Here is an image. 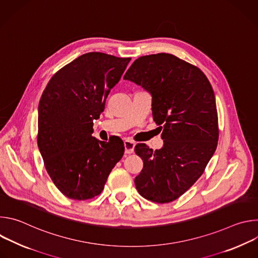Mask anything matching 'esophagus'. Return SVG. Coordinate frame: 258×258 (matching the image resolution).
<instances>
[{"instance_id": "esophagus-1", "label": "esophagus", "mask_w": 258, "mask_h": 258, "mask_svg": "<svg viewBox=\"0 0 258 258\" xmlns=\"http://www.w3.org/2000/svg\"><path fill=\"white\" fill-rule=\"evenodd\" d=\"M136 144L130 140H125L124 141V149H125V154H131L134 152Z\"/></svg>"}]
</instances>
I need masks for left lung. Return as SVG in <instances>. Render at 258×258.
I'll return each mask as SVG.
<instances>
[{"mask_svg": "<svg viewBox=\"0 0 258 258\" xmlns=\"http://www.w3.org/2000/svg\"><path fill=\"white\" fill-rule=\"evenodd\" d=\"M123 80L151 94L153 119L164 140L155 151L146 144L135 147L144 162L136 188L152 202H171L194 185L215 152L218 120L212 87L198 67L166 53L138 58Z\"/></svg>", "mask_w": 258, "mask_h": 258, "instance_id": "1", "label": "left lung"}]
</instances>
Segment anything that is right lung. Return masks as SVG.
<instances>
[{"label": "right lung", "instance_id": "add662e5", "mask_svg": "<svg viewBox=\"0 0 258 258\" xmlns=\"http://www.w3.org/2000/svg\"><path fill=\"white\" fill-rule=\"evenodd\" d=\"M131 58L100 52L80 56L58 70L39 103L38 146L57 189L73 200L92 199L124 153L92 137L94 120L120 80Z\"/></svg>", "mask_w": 258, "mask_h": 258}]
</instances>
